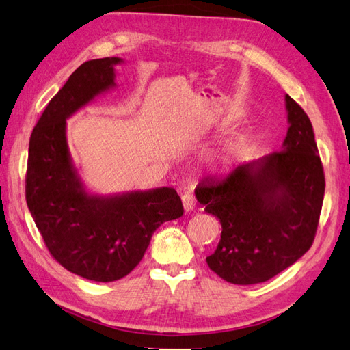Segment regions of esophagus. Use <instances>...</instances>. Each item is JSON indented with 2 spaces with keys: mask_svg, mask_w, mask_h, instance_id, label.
Returning a JSON list of instances; mask_svg holds the SVG:
<instances>
[{
  "mask_svg": "<svg viewBox=\"0 0 350 350\" xmlns=\"http://www.w3.org/2000/svg\"><path fill=\"white\" fill-rule=\"evenodd\" d=\"M182 202H183L185 212H191V210L195 208V198L191 192H185L182 195Z\"/></svg>",
  "mask_w": 350,
  "mask_h": 350,
  "instance_id": "34e87169",
  "label": "esophagus"
}]
</instances>
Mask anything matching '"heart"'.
I'll return each instance as SVG.
<instances>
[{"instance_id":"obj_1","label":"heart","mask_w":350,"mask_h":350,"mask_svg":"<svg viewBox=\"0 0 350 350\" xmlns=\"http://www.w3.org/2000/svg\"><path fill=\"white\" fill-rule=\"evenodd\" d=\"M230 158H228V153H225V157H224V161H228Z\"/></svg>"}]
</instances>
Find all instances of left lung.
<instances>
[{
    "label": "left lung",
    "mask_w": 350,
    "mask_h": 350,
    "mask_svg": "<svg viewBox=\"0 0 350 350\" xmlns=\"http://www.w3.org/2000/svg\"><path fill=\"white\" fill-rule=\"evenodd\" d=\"M289 129L283 148L195 188L204 212L219 219L221 241L207 265L234 285H255L297 262L318 231L325 174L307 113L285 96Z\"/></svg>",
    "instance_id": "1"
}]
</instances>
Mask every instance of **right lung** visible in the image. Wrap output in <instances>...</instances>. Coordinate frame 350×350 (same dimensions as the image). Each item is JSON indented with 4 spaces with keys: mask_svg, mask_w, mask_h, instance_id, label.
Returning <instances> with one entry per match:
<instances>
[{
    "mask_svg": "<svg viewBox=\"0 0 350 350\" xmlns=\"http://www.w3.org/2000/svg\"><path fill=\"white\" fill-rule=\"evenodd\" d=\"M119 58L83 62L49 101L32 129L25 198L56 262L80 278L115 282L140 264L152 234L183 215L172 188L122 197H89L71 165L65 119L115 85Z\"/></svg>",
    "mask_w": 350,
    "mask_h": 350,
    "instance_id": "add662e5",
    "label": "right lung"
}]
</instances>
